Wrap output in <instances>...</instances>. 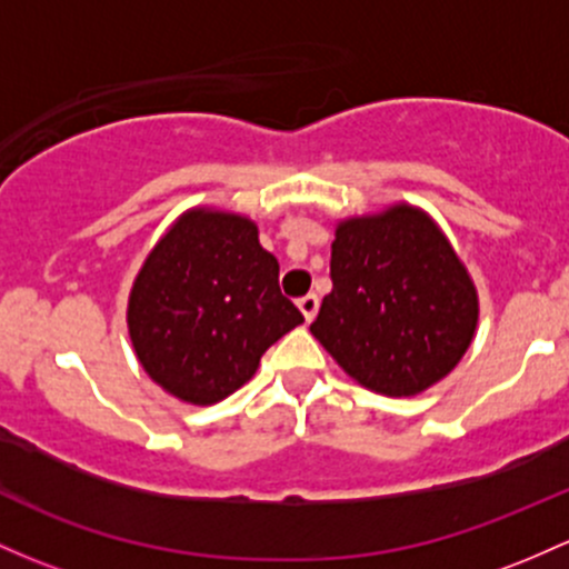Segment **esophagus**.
<instances>
[{"instance_id":"esophagus-1","label":"esophagus","mask_w":569,"mask_h":569,"mask_svg":"<svg viewBox=\"0 0 569 569\" xmlns=\"http://www.w3.org/2000/svg\"><path fill=\"white\" fill-rule=\"evenodd\" d=\"M298 309H301V315L307 317V322H311V320H315L317 309H320V298H317L315 292H309V296L298 298Z\"/></svg>"}]
</instances>
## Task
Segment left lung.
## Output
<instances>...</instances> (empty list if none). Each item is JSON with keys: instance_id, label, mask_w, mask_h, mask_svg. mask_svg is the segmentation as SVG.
<instances>
[{"instance_id": "8db88e82", "label": "left lung", "mask_w": 569, "mask_h": 569, "mask_svg": "<svg viewBox=\"0 0 569 569\" xmlns=\"http://www.w3.org/2000/svg\"><path fill=\"white\" fill-rule=\"evenodd\" d=\"M331 282L309 331L375 393H423L472 345L478 290L439 224L415 206L341 219Z\"/></svg>"}]
</instances>
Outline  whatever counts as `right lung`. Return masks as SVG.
Listing matches in <instances>:
<instances>
[{"label": "right lung", "mask_w": 569, "mask_h": 569, "mask_svg": "<svg viewBox=\"0 0 569 569\" xmlns=\"http://www.w3.org/2000/svg\"><path fill=\"white\" fill-rule=\"evenodd\" d=\"M303 315L279 290V262L241 213L189 209L138 271L127 328L146 375L187 405H217L258 371Z\"/></svg>", "instance_id": "obj_1"}]
</instances>
